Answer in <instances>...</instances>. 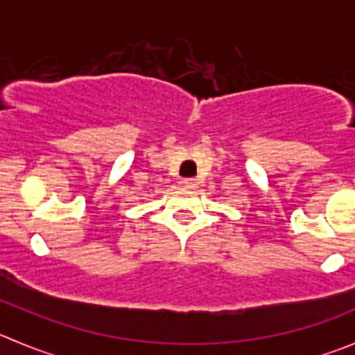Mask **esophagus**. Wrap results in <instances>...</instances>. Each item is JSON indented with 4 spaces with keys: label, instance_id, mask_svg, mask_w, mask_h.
Returning a JSON list of instances; mask_svg holds the SVG:
<instances>
[{
    "label": "esophagus",
    "instance_id": "esophagus-1",
    "mask_svg": "<svg viewBox=\"0 0 355 355\" xmlns=\"http://www.w3.org/2000/svg\"><path fill=\"white\" fill-rule=\"evenodd\" d=\"M181 184H183L184 188H188V190H193V188L197 187V180H193V178H187V180L181 181Z\"/></svg>",
    "mask_w": 355,
    "mask_h": 355
}]
</instances>
